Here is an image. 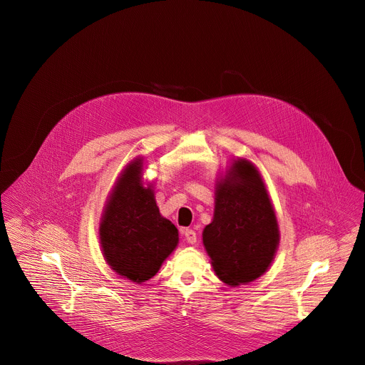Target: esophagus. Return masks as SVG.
I'll return each mask as SVG.
<instances>
[{"label": "esophagus", "instance_id": "esophagus-1", "mask_svg": "<svg viewBox=\"0 0 365 365\" xmlns=\"http://www.w3.org/2000/svg\"><path fill=\"white\" fill-rule=\"evenodd\" d=\"M183 235H185V240H186L189 244H195V242H196V240H197L196 232H195L193 230H189V228L183 230Z\"/></svg>", "mask_w": 365, "mask_h": 365}]
</instances>
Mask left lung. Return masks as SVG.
I'll use <instances>...</instances> for the list:
<instances>
[{"mask_svg": "<svg viewBox=\"0 0 365 365\" xmlns=\"http://www.w3.org/2000/svg\"><path fill=\"white\" fill-rule=\"evenodd\" d=\"M203 245L217 276L230 286L250 283L272 264L279 227L264 182L247 160H235L217 187L214 220Z\"/></svg>", "mask_w": 365, "mask_h": 365, "instance_id": "8db88e82", "label": "left lung"}]
</instances>
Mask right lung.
<instances>
[{"instance_id": "1", "label": "right lung", "mask_w": 365, "mask_h": 365, "mask_svg": "<svg viewBox=\"0 0 365 365\" xmlns=\"http://www.w3.org/2000/svg\"><path fill=\"white\" fill-rule=\"evenodd\" d=\"M103 257L120 276L143 283L176 248L178 228L159 212L151 187L141 183V160L121 173L99 227Z\"/></svg>"}]
</instances>
